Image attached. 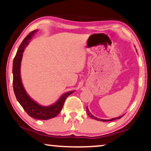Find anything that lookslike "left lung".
<instances>
[{"label":"left lung","instance_id":"1","mask_svg":"<svg viewBox=\"0 0 151 151\" xmlns=\"http://www.w3.org/2000/svg\"><path fill=\"white\" fill-rule=\"evenodd\" d=\"M86 111H87L88 115L89 117H92V118H93V119H94L99 120V121H101V122H110V121H113V120H115V119H120V118H122V117H123V116H124V115H122V116H119V117H118L113 118V119H99V118H97V117H94V115H92V113H90V111H89L88 109V106H87V107H86Z\"/></svg>","mask_w":151,"mask_h":151}]
</instances>
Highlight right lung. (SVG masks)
Listing matches in <instances>:
<instances>
[{
  "label": "right lung",
  "instance_id": "1",
  "mask_svg": "<svg viewBox=\"0 0 151 151\" xmlns=\"http://www.w3.org/2000/svg\"><path fill=\"white\" fill-rule=\"evenodd\" d=\"M37 31L38 30L36 29L30 32L24 38V40L19 46L13 63V85L16 99L24 108L25 112L30 117L35 118V119L46 120L56 117L59 114L62 109L67 97L72 94L74 90L63 94L56 103L47 106L39 105L38 103L34 101L25 91L24 86H23L22 79H21V63H22L23 52L24 51L25 48L28 45L30 39L33 37L34 34L37 32Z\"/></svg>",
  "mask_w": 151,
  "mask_h": 151
}]
</instances>
